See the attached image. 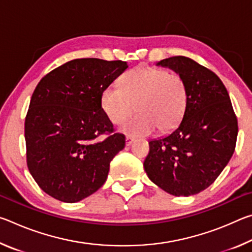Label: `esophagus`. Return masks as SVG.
<instances>
[{"label": "esophagus", "instance_id": "obj_1", "mask_svg": "<svg viewBox=\"0 0 252 252\" xmlns=\"http://www.w3.org/2000/svg\"><path fill=\"white\" fill-rule=\"evenodd\" d=\"M133 141H134V139L132 138V136H129V135L126 136V146H131L132 142H133Z\"/></svg>", "mask_w": 252, "mask_h": 252}]
</instances>
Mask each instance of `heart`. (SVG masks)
Here are the masks:
<instances>
[{"mask_svg":"<svg viewBox=\"0 0 252 252\" xmlns=\"http://www.w3.org/2000/svg\"><path fill=\"white\" fill-rule=\"evenodd\" d=\"M188 104V85L179 73L152 66H138L109 85L101 94V106L113 125H121L135 111L138 116L122 126L133 136L151 134L157 127L169 132L181 122Z\"/></svg>","mask_w":252,"mask_h":252,"instance_id":"b5f03b06","label":"heart"}]
</instances>
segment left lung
Segmentation results:
<instances>
[{
	"instance_id": "left-lung-1",
	"label": "left lung",
	"mask_w": 252,
	"mask_h": 252,
	"mask_svg": "<svg viewBox=\"0 0 252 252\" xmlns=\"http://www.w3.org/2000/svg\"><path fill=\"white\" fill-rule=\"evenodd\" d=\"M157 65L185 78L188 104L176 130L149 142L143 167L150 180L177 197L197 194L211 186L236 149L238 120L218 75L187 57H171Z\"/></svg>"
}]
</instances>
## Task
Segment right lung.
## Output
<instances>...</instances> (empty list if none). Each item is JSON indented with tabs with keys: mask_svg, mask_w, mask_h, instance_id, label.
I'll use <instances>...</instances> for the list:
<instances>
[{
	"mask_svg": "<svg viewBox=\"0 0 252 252\" xmlns=\"http://www.w3.org/2000/svg\"><path fill=\"white\" fill-rule=\"evenodd\" d=\"M126 62L75 59L44 75L25 117L30 173L45 193L78 202L103 186L110 162L126 146L101 106V94Z\"/></svg>",
	"mask_w": 252,
	"mask_h": 252,
	"instance_id": "1",
	"label": "right lung"
}]
</instances>
